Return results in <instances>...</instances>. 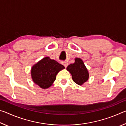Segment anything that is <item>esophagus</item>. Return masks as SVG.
<instances>
[{"label": "esophagus", "mask_w": 126, "mask_h": 126, "mask_svg": "<svg viewBox=\"0 0 126 126\" xmlns=\"http://www.w3.org/2000/svg\"><path fill=\"white\" fill-rule=\"evenodd\" d=\"M63 64L66 68L68 66V63L67 62H63Z\"/></svg>", "instance_id": "1"}]
</instances>
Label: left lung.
I'll return each instance as SVG.
<instances>
[{"label":"left lung","instance_id":"8db88e82","mask_svg":"<svg viewBox=\"0 0 126 126\" xmlns=\"http://www.w3.org/2000/svg\"><path fill=\"white\" fill-rule=\"evenodd\" d=\"M74 63L67 67V70L71 74L72 79L79 86H82L88 80L89 72L83 61L79 58H76Z\"/></svg>","mask_w":126,"mask_h":126}]
</instances>
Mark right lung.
I'll return each mask as SVG.
<instances>
[{"label":"right lung","mask_w":126,"mask_h":126,"mask_svg":"<svg viewBox=\"0 0 126 126\" xmlns=\"http://www.w3.org/2000/svg\"><path fill=\"white\" fill-rule=\"evenodd\" d=\"M65 67L49 57H44L31 68L32 79L42 89H47L53 84L57 74Z\"/></svg>","instance_id":"obj_1"}]
</instances>
